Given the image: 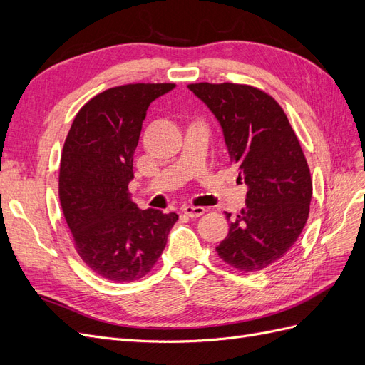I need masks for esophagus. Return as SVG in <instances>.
<instances>
[{
    "mask_svg": "<svg viewBox=\"0 0 365 365\" xmlns=\"http://www.w3.org/2000/svg\"><path fill=\"white\" fill-rule=\"evenodd\" d=\"M181 210H182V213L189 217H200L205 213L204 207H195V205H184Z\"/></svg>",
    "mask_w": 365,
    "mask_h": 365,
    "instance_id": "obj_1",
    "label": "esophagus"
}]
</instances>
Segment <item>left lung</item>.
I'll use <instances>...</instances> for the list:
<instances>
[{"label": "left lung", "instance_id": "left-lung-1", "mask_svg": "<svg viewBox=\"0 0 365 365\" xmlns=\"http://www.w3.org/2000/svg\"><path fill=\"white\" fill-rule=\"evenodd\" d=\"M224 132L239 181L248 185L245 207L230 220L216 247L230 267L256 272L280 260L303 231L312 180L300 143L282 106L264 91L239 83H190Z\"/></svg>", "mask_w": 365, "mask_h": 365}]
</instances>
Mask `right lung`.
<instances>
[{"mask_svg": "<svg viewBox=\"0 0 365 365\" xmlns=\"http://www.w3.org/2000/svg\"><path fill=\"white\" fill-rule=\"evenodd\" d=\"M175 83H129L94 96L74 117L59 169V200L77 254L113 282L138 280L168 244L176 213L140 210L129 181L143 120Z\"/></svg>", "mask_w": 365, "mask_h": 365, "instance_id": "add662e5", "label": "right lung"}]
</instances>
